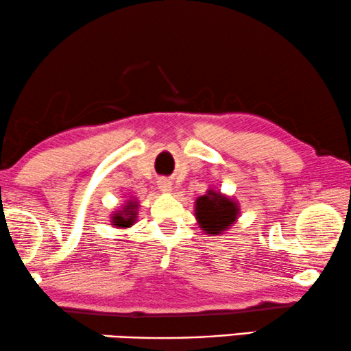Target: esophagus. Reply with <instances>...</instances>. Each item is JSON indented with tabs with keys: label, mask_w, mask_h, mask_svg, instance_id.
<instances>
[{
	"label": "esophagus",
	"mask_w": 351,
	"mask_h": 351,
	"mask_svg": "<svg viewBox=\"0 0 351 351\" xmlns=\"http://www.w3.org/2000/svg\"><path fill=\"white\" fill-rule=\"evenodd\" d=\"M157 187H159L162 192H170L173 189V184H171V181L167 180V178H160V180L157 181Z\"/></svg>",
	"instance_id": "esophagus-1"
}]
</instances>
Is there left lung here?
Returning a JSON list of instances; mask_svg holds the SVG:
<instances>
[{
	"mask_svg": "<svg viewBox=\"0 0 351 351\" xmlns=\"http://www.w3.org/2000/svg\"><path fill=\"white\" fill-rule=\"evenodd\" d=\"M195 218L202 230L219 235L239 218V205L229 197L210 189L195 200Z\"/></svg>",
	"mask_w": 351,
	"mask_h": 351,
	"instance_id": "8db88e82",
	"label": "left lung"
}]
</instances>
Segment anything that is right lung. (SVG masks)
<instances>
[{
  "instance_id": "right-lung-1",
  "label": "right lung",
  "mask_w": 351,
  "mask_h": 351,
  "mask_svg": "<svg viewBox=\"0 0 351 351\" xmlns=\"http://www.w3.org/2000/svg\"><path fill=\"white\" fill-rule=\"evenodd\" d=\"M138 202L128 200V204L124 206V210L112 216V226L117 227H130L136 221V210Z\"/></svg>"
}]
</instances>
